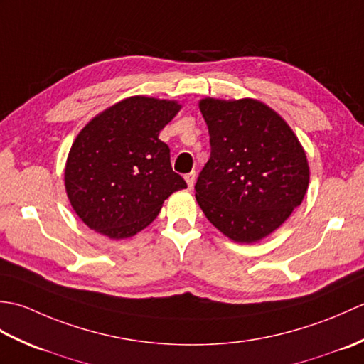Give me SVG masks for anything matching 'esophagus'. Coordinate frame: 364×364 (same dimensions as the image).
Listing matches in <instances>:
<instances>
[{
  "mask_svg": "<svg viewBox=\"0 0 364 364\" xmlns=\"http://www.w3.org/2000/svg\"><path fill=\"white\" fill-rule=\"evenodd\" d=\"M184 180H186L189 189H191V188H194V183H196V172H189V173L184 175Z\"/></svg>",
  "mask_w": 364,
  "mask_h": 364,
  "instance_id": "1",
  "label": "esophagus"
}]
</instances>
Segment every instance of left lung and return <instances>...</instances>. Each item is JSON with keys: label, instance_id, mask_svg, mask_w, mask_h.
Here are the masks:
<instances>
[{"label": "left lung", "instance_id": "1", "mask_svg": "<svg viewBox=\"0 0 364 364\" xmlns=\"http://www.w3.org/2000/svg\"><path fill=\"white\" fill-rule=\"evenodd\" d=\"M198 106L211 154L197 178V202L231 241L257 242L304 200L306 154L288 123L258 100L203 98Z\"/></svg>", "mask_w": 364, "mask_h": 364}]
</instances>
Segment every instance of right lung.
<instances>
[{
    "label": "right lung",
    "instance_id": "right-lung-1",
    "mask_svg": "<svg viewBox=\"0 0 364 364\" xmlns=\"http://www.w3.org/2000/svg\"><path fill=\"white\" fill-rule=\"evenodd\" d=\"M180 107L168 100L129 97L76 136L65 164V191L90 230L111 239L134 236L156 219L170 194L188 188L159 139Z\"/></svg>",
    "mask_w": 364,
    "mask_h": 364
}]
</instances>
